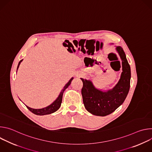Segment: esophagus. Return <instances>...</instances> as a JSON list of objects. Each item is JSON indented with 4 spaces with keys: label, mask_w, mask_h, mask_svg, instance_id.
Returning <instances> with one entry per match:
<instances>
[{
    "label": "esophagus",
    "mask_w": 152,
    "mask_h": 152,
    "mask_svg": "<svg viewBox=\"0 0 152 152\" xmlns=\"http://www.w3.org/2000/svg\"><path fill=\"white\" fill-rule=\"evenodd\" d=\"M77 76H80V75H77Z\"/></svg>",
    "instance_id": "esophagus-1"
}]
</instances>
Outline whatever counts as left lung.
Here are the masks:
<instances>
[{"label":"left lung","instance_id":"1","mask_svg":"<svg viewBox=\"0 0 152 152\" xmlns=\"http://www.w3.org/2000/svg\"><path fill=\"white\" fill-rule=\"evenodd\" d=\"M122 63V73L118 83L111 90L97 89L90 80L80 78L83 82L81 93L85 109L97 116L113 113L125 100L130 88L131 72L126 54L120 46H115Z\"/></svg>","mask_w":152,"mask_h":152}]
</instances>
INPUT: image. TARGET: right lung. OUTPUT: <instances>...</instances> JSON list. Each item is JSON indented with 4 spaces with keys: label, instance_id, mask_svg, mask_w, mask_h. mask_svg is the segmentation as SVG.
Instances as JSON below:
<instances>
[{
    "label": "right lung",
    "instance_id": "1",
    "mask_svg": "<svg viewBox=\"0 0 152 152\" xmlns=\"http://www.w3.org/2000/svg\"><path fill=\"white\" fill-rule=\"evenodd\" d=\"M23 61V59H21L18 62L17 69V70H18V69L19 67V66H20V63L21 62V61ZM73 79V77H72L70 79V80L66 84V85L64 86V88H62V90L60 92V93H59L58 97L56 98V99L52 104H50V105L48 106L47 107L41 108V109H34V108L30 107H29V106H26H26L27 107L28 109L31 112H32L34 114H36V115H48V114H52V113L56 112V111H58L59 109V107H60V106L61 105L62 100V96H63L64 91L66 90V89H67L68 88V86L71 84V82H72Z\"/></svg>",
    "mask_w": 152,
    "mask_h": 152
}]
</instances>
